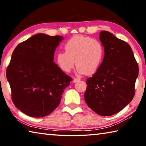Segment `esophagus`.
Returning <instances> with one entry per match:
<instances>
[{
	"instance_id": "esophagus-1",
	"label": "esophagus",
	"mask_w": 146,
	"mask_h": 146,
	"mask_svg": "<svg viewBox=\"0 0 146 146\" xmlns=\"http://www.w3.org/2000/svg\"><path fill=\"white\" fill-rule=\"evenodd\" d=\"M79 80H80V78H73V82L74 83H75V82H78Z\"/></svg>"
}]
</instances>
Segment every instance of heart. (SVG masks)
Segmentation results:
<instances>
[{"mask_svg":"<svg viewBox=\"0 0 146 146\" xmlns=\"http://www.w3.org/2000/svg\"><path fill=\"white\" fill-rule=\"evenodd\" d=\"M66 52H58L56 62L59 68L70 73L76 65L79 74L92 75L97 71L102 64L104 49L99 41L90 36L76 35L64 45Z\"/></svg>","mask_w":146,"mask_h":146,"instance_id":"obj_1","label":"heart"}]
</instances>
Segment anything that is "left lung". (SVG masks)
I'll return each mask as SVG.
<instances>
[{"label":"left lung","mask_w":146,"mask_h":146,"mask_svg":"<svg viewBox=\"0 0 146 146\" xmlns=\"http://www.w3.org/2000/svg\"><path fill=\"white\" fill-rule=\"evenodd\" d=\"M104 50L102 64L86 80V104L101 116L116 114L129 104L135 95L138 66L130 46L110 32L99 36Z\"/></svg>","instance_id":"obj_1"}]
</instances>
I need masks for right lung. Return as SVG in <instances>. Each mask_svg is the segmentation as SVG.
Here are the masks:
<instances>
[{
	"mask_svg": "<svg viewBox=\"0 0 146 146\" xmlns=\"http://www.w3.org/2000/svg\"><path fill=\"white\" fill-rule=\"evenodd\" d=\"M62 36L34 35L20 43L12 53L6 71L15 106L31 117H44L60 102L72 78L54 62Z\"/></svg>",
	"mask_w": 146,
	"mask_h": 146,
	"instance_id": "right-lung-1",
	"label": "right lung"
}]
</instances>
